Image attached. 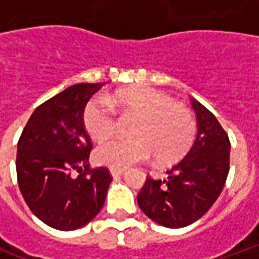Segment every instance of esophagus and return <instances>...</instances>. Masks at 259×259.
<instances>
[{
    "label": "esophagus",
    "instance_id": "esophagus-1",
    "mask_svg": "<svg viewBox=\"0 0 259 259\" xmlns=\"http://www.w3.org/2000/svg\"><path fill=\"white\" fill-rule=\"evenodd\" d=\"M109 172L112 175L113 178H119V176H122L124 174V169L123 168H111L109 169Z\"/></svg>",
    "mask_w": 259,
    "mask_h": 259
}]
</instances>
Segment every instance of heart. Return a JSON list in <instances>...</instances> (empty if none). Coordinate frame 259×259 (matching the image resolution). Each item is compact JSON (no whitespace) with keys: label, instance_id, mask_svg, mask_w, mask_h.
Returning <instances> with one entry per match:
<instances>
[{"label":"heart","instance_id":"1","mask_svg":"<svg viewBox=\"0 0 259 259\" xmlns=\"http://www.w3.org/2000/svg\"><path fill=\"white\" fill-rule=\"evenodd\" d=\"M109 101L97 97L87 102L83 123L97 141L109 139L118 126L116 112L137 115L132 139H112L96 150L97 161L112 168H126L155 155V161L172 163L190 150L195 137V122L185 107L175 104L166 94L150 87L119 90Z\"/></svg>","mask_w":259,"mask_h":259}]
</instances>
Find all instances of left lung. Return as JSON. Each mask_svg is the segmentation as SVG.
I'll return each instance as SVG.
<instances>
[{
	"label": "left lung",
	"instance_id": "8db88e82",
	"mask_svg": "<svg viewBox=\"0 0 259 259\" xmlns=\"http://www.w3.org/2000/svg\"><path fill=\"white\" fill-rule=\"evenodd\" d=\"M197 139L166 179L147 178L137 202L147 217L165 228H185L205 213L226 183L230 141L218 119L197 100Z\"/></svg>",
	"mask_w": 259,
	"mask_h": 259
}]
</instances>
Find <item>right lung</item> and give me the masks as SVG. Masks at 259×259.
Masks as SVG:
<instances>
[{"label":"right lung","instance_id":"1","mask_svg":"<svg viewBox=\"0 0 259 259\" xmlns=\"http://www.w3.org/2000/svg\"><path fill=\"white\" fill-rule=\"evenodd\" d=\"M104 84L79 83L42 102L18 141L20 193L41 222L58 230L96 218L112 182L107 168H90L93 144L83 123L85 104Z\"/></svg>","mask_w":259,"mask_h":259}]
</instances>
